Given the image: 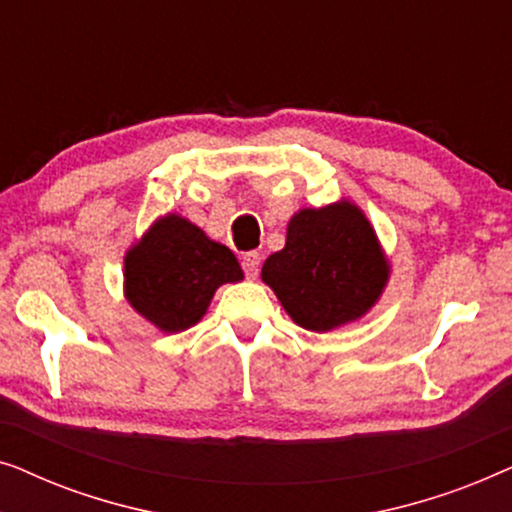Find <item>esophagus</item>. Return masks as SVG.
<instances>
[{
	"label": "esophagus",
	"instance_id": "esophagus-1",
	"mask_svg": "<svg viewBox=\"0 0 512 512\" xmlns=\"http://www.w3.org/2000/svg\"><path fill=\"white\" fill-rule=\"evenodd\" d=\"M242 268H244V275L249 279H256L258 272H261V254H258V251H249V254H244Z\"/></svg>",
	"mask_w": 512,
	"mask_h": 512
}]
</instances>
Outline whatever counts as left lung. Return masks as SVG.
Returning <instances> with one entry per match:
<instances>
[{"label": "left lung", "instance_id": "8db88e82", "mask_svg": "<svg viewBox=\"0 0 512 512\" xmlns=\"http://www.w3.org/2000/svg\"><path fill=\"white\" fill-rule=\"evenodd\" d=\"M391 265L373 223L352 200L303 207L286 226L282 251L265 258L261 279L300 328L328 333L373 310Z\"/></svg>", "mask_w": 512, "mask_h": 512}]
</instances>
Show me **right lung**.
<instances>
[{"label":"right lung","instance_id":"add662e5","mask_svg":"<svg viewBox=\"0 0 512 512\" xmlns=\"http://www.w3.org/2000/svg\"><path fill=\"white\" fill-rule=\"evenodd\" d=\"M244 272L226 244L181 214H165L125 251L123 289L132 310L163 333H181L207 314L223 284Z\"/></svg>","mask_w":512,"mask_h":512}]
</instances>
